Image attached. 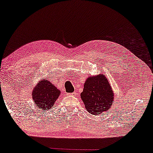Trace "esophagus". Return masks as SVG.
<instances>
[{"mask_svg":"<svg viewBox=\"0 0 153 153\" xmlns=\"http://www.w3.org/2000/svg\"><path fill=\"white\" fill-rule=\"evenodd\" d=\"M71 95H74V96H76L77 95V93H75V92H74V93H71Z\"/></svg>","mask_w":153,"mask_h":153,"instance_id":"esophagus-1","label":"esophagus"}]
</instances>
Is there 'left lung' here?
Segmentation results:
<instances>
[{
	"label": "left lung",
	"mask_w": 153,
	"mask_h": 153,
	"mask_svg": "<svg viewBox=\"0 0 153 153\" xmlns=\"http://www.w3.org/2000/svg\"><path fill=\"white\" fill-rule=\"evenodd\" d=\"M80 96L88 113L95 115L108 112L114 99L113 92L103 74L88 78Z\"/></svg>",
	"instance_id": "8db88e82"
}]
</instances>
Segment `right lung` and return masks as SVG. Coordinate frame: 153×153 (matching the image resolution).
Segmentation results:
<instances>
[{
    "instance_id": "1",
    "label": "right lung",
    "mask_w": 153,
    "mask_h": 153,
    "mask_svg": "<svg viewBox=\"0 0 153 153\" xmlns=\"http://www.w3.org/2000/svg\"><path fill=\"white\" fill-rule=\"evenodd\" d=\"M60 95V91L47 80L38 82L33 91L32 97L37 108L45 110L51 109Z\"/></svg>"
}]
</instances>
